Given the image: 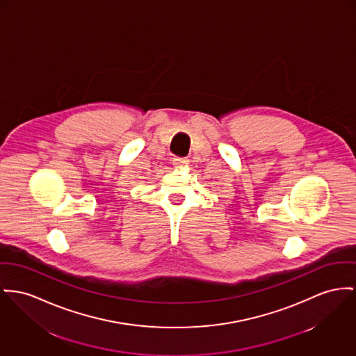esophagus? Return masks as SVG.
Segmentation results:
<instances>
[{
    "label": "esophagus",
    "instance_id": "1",
    "mask_svg": "<svg viewBox=\"0 0 356 356\" xmlns=\"http://www.w3.org/2000/svg\"><path fill=\"white\" fill-rule=\"evenodd\" d=\"M188 159L186 158H174L172 159V163L175 165V166H186L188 165Z\"/></svg>",
    "mask_w": 356,
    "mask_h": 356
}]
</instances>
